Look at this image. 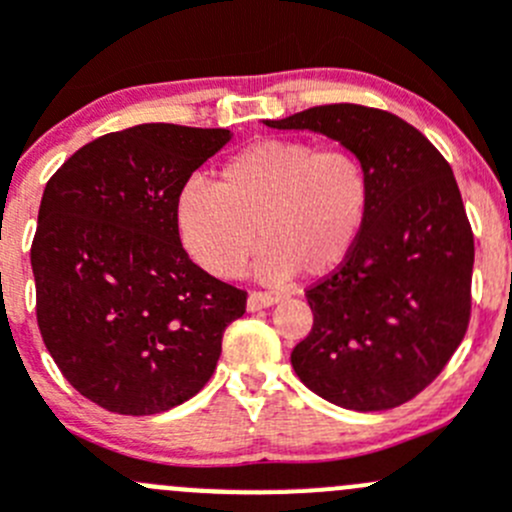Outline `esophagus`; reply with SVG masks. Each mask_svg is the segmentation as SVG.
Masks as SVG:
<instances>
[{
  "label": "esophagus",
  "mask_w": 512,
  "mask_h": 512,
  "mask_svg": "<svg viewBox=\"0 0 512 512\" xmlns=\"http://www.w3.org/2000/svg\"><path fill=\"white\" fill-rule=\"evenodd\" d=\"M275 302H277V297H272V294H267V292H250V294H247V309H250V312L272 307Z\"/></svg>",
  "instance_id": "1"
}]
</instances>
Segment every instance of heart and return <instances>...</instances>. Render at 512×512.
Segmentation results:
<instances>
[{
	"label": "heart",
	"instance_id": "1",
	"mask_svg": "<svg viewBox=\"0 0 512 512\" xmlns=\"http://www.w3.org/2000/svg\"><path fill=\"white\" fill-rule=\"evenodd\" d=\"M366 208L369 175L352 151L262 138L227 160L218 185L185 180L173 215L188 255L220 280L240 275L257 230V277L280 285L299 270L327 275L342 265Z\"/></svg>",
	"mask_w": 512,
	"mask_h": 512
}]
</instances>
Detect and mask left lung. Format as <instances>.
<instances>
[{
  "instance_id": "obj_1",
  "label": "left lung",
  "mask_w": 512,
  "mask_h": 512,
  "mask_svg": "<svg viewBox=\"0 0 512 512\" xmlns=\"http://www.w3.org/2000/svg\"><path fill=\"white\" fill-rule=\"evenodd\" d=\"M262 123L322 133L369 175L359 240L307 289L314 324L292 349L294 374L342 409L406 404L441 374L471 319L473 232L451 165L379 108L332 103Z\"/></svg>"
}]
</instances>
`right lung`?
I'll list each match as a JSON object with an SVG mask.
<instances>
[{"label": "right lung", "mask_w": 512, "mask_h": 512, "mask_svg": "<svg viewBox=\"0 0 512 512\" xmlns=\"http://www.w3.org/2000/svg\"><path fill=\"white\" fill-rule=\"evenodd\" d=\"M232 138L143 123L106 133L46 183L32 242L36 322L71 386L123 416L168 411L218 366L247 294L180 245L175 195Z\"/></svg>", "instance_id": "add662e5"}]
</instances>
